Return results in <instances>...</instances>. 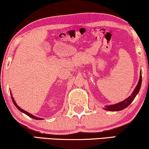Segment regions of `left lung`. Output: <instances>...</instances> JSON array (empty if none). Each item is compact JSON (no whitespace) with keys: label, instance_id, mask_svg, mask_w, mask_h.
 I'll return each instance as SVG.
<instances>
[{"label":"left lung","instance_id":"obj_1","mask_svg":"<svg viewBox=\"0 0 149 149\" xmlns=\"http://www.w3.org/2000/svg\"><path fill=\"white\" fill-rule=\"evenodd\" d=\"M141 84H142V72L141 71V72H140V79H139V83H138L137 85L136 86L135 89L133 91V92L132 93V94H131V95L129 96L128 97L126 98L125 100L121 101V102H119L113 105H105L103 109H104L105 110L111 111H121L122 109H125L132 102L133 100H134V98L136 97V96L137 94L139 93L140 89H141Z\"/></svg>","mask_w":149,"mask_h":149}]
</instances>
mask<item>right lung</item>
<instances>
[{"label": "right lung", "instance_id": "obj_1", "mask_svg": "<svg viewBox=\"0 0 149 149\" xmlns=\"http://www.w3.org/2000/svg\"><path fill=\"white\" fill-rule=\"evenodd\" d=\"M10 95H11V98H12V100H13V103H14V105H15V107H17V109H19V111H21V112H23V113H24L25 114H26L27 116H29L30 118H33V119H35V120H43V118H38V117H36V116H33V115H32V114H31L30 113H29V112H27V111H25V110H23V109H21L20 107H19L18 105H17V104L16 103V102H15V100H14V98H13V95H12V93H10Z\"/></svg>", "mask_w": 149, "mask_h": 149}]
</instances>
